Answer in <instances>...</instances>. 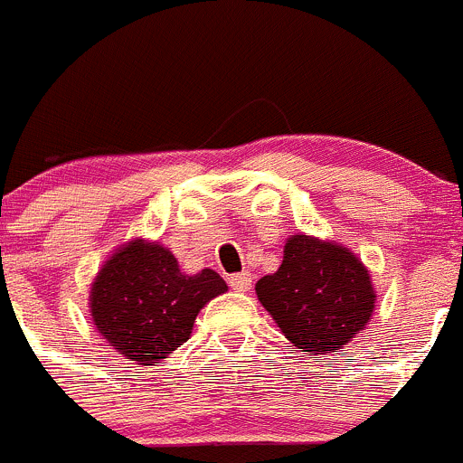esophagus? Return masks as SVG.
<instances>
[{
    "instance_id": "1",
    "label": "esophagus",
    "mask_w": 463,
    "mask_h": 463,
    "mask_svg": "<svg viewBox=\"0 0 463 463\" xmlns=\"http://www.w3.org/2000/svg\"><path fill=\"white\" fill-rule=\"evenodd\" d=\"M228 283H231V288L235 292H246L251 290L253 276L249 274V271H240V274H232L231 279H228Z\"/></svg>"
}]
</instances>
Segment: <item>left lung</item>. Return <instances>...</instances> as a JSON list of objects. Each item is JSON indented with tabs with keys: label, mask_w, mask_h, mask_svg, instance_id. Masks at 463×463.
Listing matches in <instances>:
<instances>
[{
	"label": "left lung",
	"mask_w": 463,
	"mask_h": 463,
	"mask_svg": "<svg viewBox=\"0 0 463 463\" xmlns=\"http://www.w3.org/2000/svg\"><path fill=\"white\" fill-rule=\"evenodd\" d=\"M256 292L292 347L308 354L343 349L377 301L368 269L347 246L310 235L285 241L279 271L262 276Z\"/></svg>",
	"instance_id": "left-lung-1"
}]
</instances>
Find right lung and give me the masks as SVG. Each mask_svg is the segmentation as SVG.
Returning a JSON list of instances; mask_svg holds the SVG:
<instances>
[{
  "instance_id": "right-lung-1",
  "label": "right lung",
  "mask_w": 463,
  "mask_h": 463,
  "mask_svg": "<svg viewBox=\"0 0 463 463\" xmlns=\"http://www.w3.org/2000/svg\"><path fill=\"white\" fill-rule=\"evenodd\" d=\"M228 290L212 269L187 276L159 241L123 244L90 285V317L102 338L137 365H155L187 343L198 310Z\"/></svg>"
}]
</instances>
